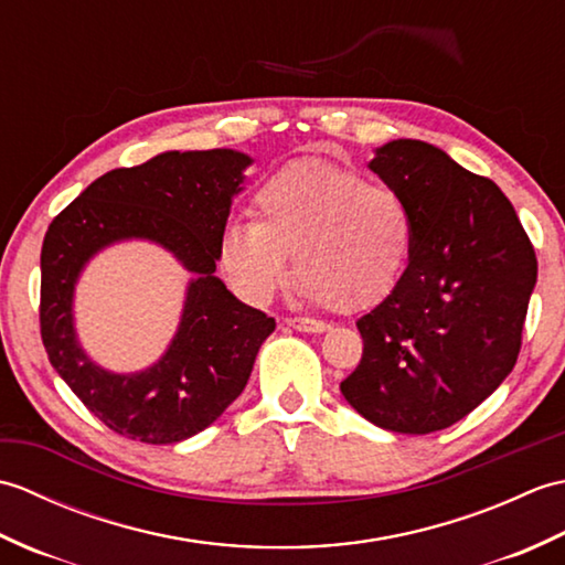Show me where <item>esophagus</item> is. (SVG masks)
I'll list each match as a JSON object with an SVG mask.
<instances>
[{
	"instance_id": "esophagus-1",
	"label": "esophagus",
	"mask_w": 565,
	"mask_h": 565,
	"mask_svg": "<svg viewBox=\"0 0 565 565\" xmlns=\"http://www.w3.org/2000/svg\"><path fill=\"white\" fill-rule=\"evenodd\" d=\"M286 326L298 330V332H326V330H330L328 322L316 320V318H286Z\"/></svg>"
}]
</instances>
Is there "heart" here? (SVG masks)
Returning a JSON list of instances; mask_svg holds the SVG:
<instances>
[{
  "label": "heart",
  "instance_id": "1",
  "mask_svg": "<svg viewBox=\"0 0 565 565\" xmlns=\"http://www.w3.org/2000/svg\"><path fill=\"white\" fill-rule=\"evenodd\" d=\"M252 223L223 231L218 264L249 301H267L289 255L306 301L344 313L376 308L398 289L415 249V215L391 186L322 160L284 167L252 196Z\"/></svg>",
  "mask_w": 565,
  "mask_h": 565
}]
</instances>
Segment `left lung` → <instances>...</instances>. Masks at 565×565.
I'll list each match as a JSON object with an SVG mask.
<instances>
[{
  "label": "left lung",
  "instance_id": "1",
  "mask_svg": "<svg viewBox=\"0 0 565 565\" xmlns=\"http://www.w3.org/2000/svg\"><path fill=\"white\" fill-rule=\"evenodd\" d=\"M415 215L395 294L356 320L362 362L340 383L383 429L429 435L459 423L520 356L536 255L495 182L423 140H391L369 162Z\"/></svg>",
  "mask_w": 565,
  "mask_h": 565
}]
</instances>
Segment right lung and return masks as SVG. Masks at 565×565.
<instances>
[{
  "label": "right lung",
  "mask_w": 565,
  "mask_h": 565,
  "mask_svg": "<svg viewBox=\"0 0 565 565\" xmlns=\"http://www.w3.org/2000/svg\"><path fill=\"white\" fill-rule=\"evenodd\" d=\"M252 160L235 150L162 152L118 167L60 211L41 249V338L72 393L111 431L146 444L194 437L223 415L255 366L276 322L249 308L215 276L231 203ZM128 236L170 248L198 279L171 350L140 375H109L81 352L71 294L92 254Z\"/></svg>",
  "instance_id": "right-lung-1"
}]
</instances>
